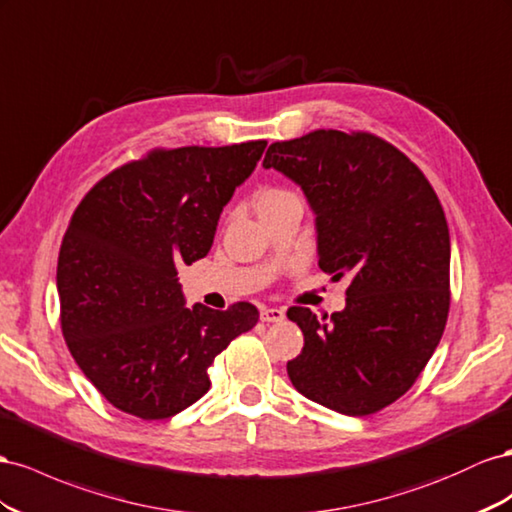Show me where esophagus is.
<instances>
[{
    "label": "esophagus",
    "instance_id": "1",
    "mask_svg": "<svg viewBox=\"0 0 512 512\" xmlns=\"http://www.w3.org/2000/svg\"><path fill=\"white\" fill-rule=\"evenodd\" d=\"M259 319L261 321H270V324H276V321H283L285 319V311L283 309H270V306H264V309L259 311Z\"/></svg>",
    "mask_w": 512,
    "mask_h": 512
}]
</instances>
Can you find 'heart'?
I'll use <instances>...</instances> for the list:
<instances>
[{"label": "heart", "mask_w": 512, "mask_h": 512, "mask_svg": "<svg viewBox=\"0 0 512 512\" xmlns=\"http://www.w3.org/2000/svg\"><path fill=\"white\" fill-rule=\"evenodd\" d=\"M287 197H294V195H291L289 191H283V188H266V191L257 197V210L274 206V203H279Z\"/></svg>", "instance_id": "b5f03b06"}]
</instances>
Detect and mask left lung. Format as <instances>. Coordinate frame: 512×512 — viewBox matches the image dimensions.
Wrapping results in <instances>:
<instances>
[{"mask_svg": "<svg viewBox=\"0 0 512 512\" xmlns=\"http://www.w3.org/2000/svg\"><path fill=\"white\" fill-rule=\"evenodd\" d=\"M266 169L296 182L315 214L319 268L352 276L345 309L319 319L291 306L304 334L287 362L294 388L347 416L384 410L412 388L442 339L450 233L422 171L369 133L315 130L272 143Z\"/></svg>", "mask_w": 512, "mask_h": 512, "instance_id": "1", "label": "left lung"}]
</instances>
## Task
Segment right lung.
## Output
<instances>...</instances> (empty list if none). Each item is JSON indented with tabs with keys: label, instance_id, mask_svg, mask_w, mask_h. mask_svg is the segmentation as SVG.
<instances>
[{
	"label": "right lung",
	"instance_id": "1",
	"mask_svg": "<svg viewBox=\"0 0 512 512\" xmlns=\"http://www.w3.org/2000/svg\"><path fill=\"white\" fill-rule=\"evenodd\" d=\"M266 141L154 150L83 197L57 259L62 332L113 407L143 420L186 410L210 390L216 354L259 313L186 306L178 266L206 257L223 208Z\"/></svg>",
	"mask_w": 512,
	"mask_h": 512
}]
</instances>
